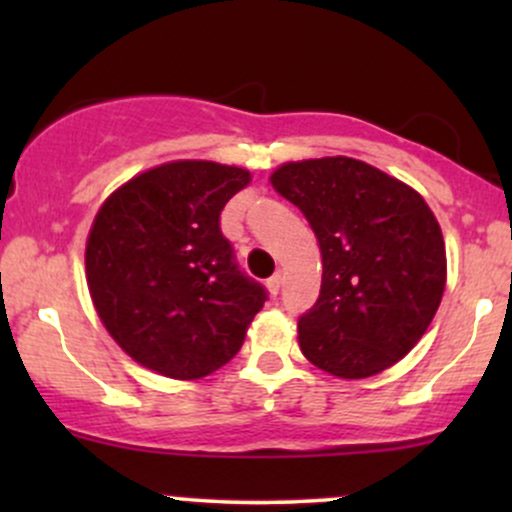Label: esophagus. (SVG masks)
<instances>
[{"label": "esophagus", "instance_id": "esophagus-1", "mask_svg": "<svg viewBox=\"0 0 512 512\" xmlns=\"http://www.w3.org/2000/svg\"><path fill=\"white\" fill-rule=\"evenodd\" d=\"M267 289H269V293H272V296H276V293H279V289H281V274L276 272L274 276H269L267 279Z\"/></svg>", "mask_w": 512, "mask_h": 512}]
</instances>
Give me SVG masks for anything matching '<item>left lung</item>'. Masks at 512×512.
I'll list each match as a JSON object with an SVG mask.
<instances>
[{"label":"left lung","mask_w":512,"mask_h":512,"mask_svg":"<svg viewBox=\"0 0 512 512\" xmlns=\"http://www.w3.org/2000/svg\"><path fill=\"white\" fill-rule=\"evenodd\" d=\"M274 190L303 211L322 252L320 296L298 344L344 380L395 366L424 337L445 289V243L424 197L346 156L284 163Z\"/></svg>","instance_id":"left-lung-1"}]
</instances>
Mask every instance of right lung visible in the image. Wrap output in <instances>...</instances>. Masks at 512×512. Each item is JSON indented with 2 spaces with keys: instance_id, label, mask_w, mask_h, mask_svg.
I'll return each mask as SVG.
<instances>
[{
  "instance_id": "add662e5",
  "label": "right lung",
  "mask_w": 512,
  "mask_h": 512,
  "mask_svg": "<svg viewBox=\"0 0 512 512\" xmlns=\"http://www.w3.org/2000/svg\"><path fill=\"white\" fill-rule=\"evenodd\" d=\"M250 173L211 161L146 170L105 199L86 281L105 330L144 368L197 380L231 361L267 291L238 267L221 211Z\"/></svg>"
}]
</instances>
